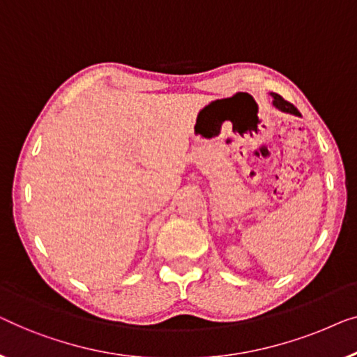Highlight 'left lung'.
<instances>
[{
    "instance_id": "8db88e82",
    "label": "left lung",
    "mask_w": 357,
    "mask_h": 357,
    "mask_svg": "<svg viewBox=\"0 0 357 357\" xmlns=\"http://www.w3.org/2000/svg\"><path fill=\"white\" fill-rule=\"evenodd\" d=\"M273 97V105L277 107L278 109H281V112H286V113H293V114H299L298 109H296V107L293 103L286 102V100L283 97H280L278 93H272Z\"/></svg>"
}]
</instances>
